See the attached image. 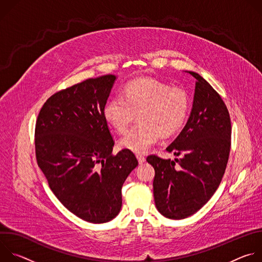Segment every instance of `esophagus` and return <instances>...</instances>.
Wrapping results in <instances>:
<instances>
[{
  "instance_id": "34e87169",
  "label": "esophagus",
  "mask_w": 262,
  "mask_h": 262,
  "mask_svg": "<svg viewBox=\"0 0 262 262\" xmlns=\"http://www.w3.org/2000/svg\"><path fill=\"white\" fill-rule=\"evenodd\" d=\"M137 159H138L139 164H143L145 162V157L142 155H137Z\"/></svg>"
}]
</instances>
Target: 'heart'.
I'll return each mask as SVG.
<instances>
[{
  "mask_svg": "<svg viewBox=\"0 0 262 262\" xmlns=\"http://www.w3.org/2000/svg\"><path fill=\"white\" fill-rule=\"evenodd\" d=\"M190 97L183 89L156 79H136L128 82L103 107L106 122L118 133H124L135 120L139 123L119 141L123 149L143 154L159 138L178 132L189 116Z\"/></svg>",
  "mask_w": 262,
  "mask_h": 262,
  "instance_id": "obj_1",
  "label": "heart"
}]
</instances>
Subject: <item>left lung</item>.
Returning a JSON list of instances; mask_svg holds the SVG:
<instances>
[{
	"mask_svg": "<svg viewBox=\"0 0 262 262\" xmlns=\"http://www.w3.org/2000/svg\"><path fill=\"white\" fill-rule=\"evenodd\" d=\"M193 108L178 137L167 147L180 159L147 157L154 166L158 210L172 220L197 212L212 197L225 173L231 146V120L220 94L198 73Z\"/></svg>",
	"mask_w": 262,
	"mask_h": 262,
	"instance_id": "obj_1",
	"label": "left lung"
}]
</instances>
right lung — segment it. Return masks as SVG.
Returning <instances> with one entry per match:
<instances>
[{"mask_svg":"<svg viewBox=\"0 0 262 262\" xmlns=\"http://www.w3.org/2000/svg\"><path fill=\"white\" fill-rule=\"evenodd\" d=\"M115 80L106 74L56 92L35 126L36 160L51 190L69 211L94 224L119 213L122 185L138 166L127 149L112 154L103 107Z\"/></svg>","mask_w":262,"mask_h":262,"instance_id":"obj_1","label":"right lung"}]
</instances>
